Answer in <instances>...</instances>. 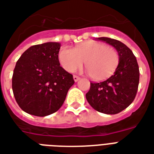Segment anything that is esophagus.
I'll return each instance as SVG.
<instances>
[{
	"instance_id": "1",
	"label": "esophagus",
	"mask_w": 154,
	"mask_h": 154,
	"mask_svg": "<svg viewBox=\"0 0 154 154\" xmlns=\"http://www.w3.org/2000/svg\"><path fill=\"white\" fill-rule=\"evenodd\" d=\"M73 78H74V80H75V82H77V81H79V79H80V78H79V77L77 75H74Z\"/></svg>"
}]
</instances>
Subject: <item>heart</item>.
<instances>
[{
    "label": "heart",
    "mask_w": 154,
    "mask_h": 154,
    "mask_svg": "<svg viewBox=\"0 0 154 154\" xmlns=\"http://www.w3.org/2000/svg\"><path fill=\"white\" fill-rule=\"evenodd\" d=\"M61 66L73 72L83 63L91 78L103 80L115 71L119 64V54L115 49L97 41H87L75 49L62 47L58 53Z\"/></svg>",
    "instance_id": "heart-1"
}]
</instances>
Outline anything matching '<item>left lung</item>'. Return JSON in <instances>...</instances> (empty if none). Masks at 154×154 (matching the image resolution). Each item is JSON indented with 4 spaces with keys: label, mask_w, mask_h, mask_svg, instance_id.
Instances as JSON below:
<instances>
[{
    "label": "left lung",
    "mask_w": 154,
    "mask_h": 154,
    "mask_svg": "<svg viewBox=\"0 0 154 154\" xmlns=\"http://www.w3.org/2000/svg\"><path fill=\"white\" fill-rule=\"evenodd\" d=\"M112 46L119 54V64L112 75L100 83H91L86 99L95 110L105 114H117L133 103L139 84V66L133 53L121 42L98 38Z\"/></svg>",
    "instance_id": "left-lung-1"
}]
</instances>
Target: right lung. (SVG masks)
<instances>
[{
	"mask_svg": "<svg viewBox=\"0 0 154 154\" xmlns=\"http://www.w3.org/2000/svg\"><path fill=\"white\" fill-rule=\"evenodd\" d=\"M58 42L30 46L14 70L12 88L17 103L26 112L46 116L55 112L73 85V75L60 66Z\"/></svg>",
	"mask_w": 154,
	"mask_h": 154,
	"instance_id": "right-lung-1",
	"label": "right lung"
}]
</instances>
